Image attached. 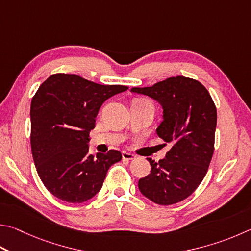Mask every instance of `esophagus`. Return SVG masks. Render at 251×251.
Masks as SVG:
<instances>
[{"label": "esophagus", "instance_id": "34e87169", "mask_svg": "<svg viewBox=\"0 0 251 251\" xmlns=\"http://www.w3.org/2000/svg\"><path fill=\"white\" fill-rule=\"evenodd\" d=\"M122 157H123V159H124V160H134V159L136 158L135 154L129 153V152H127V151H123L122 152Z\"/></svg>", "mask_w": 251, "mask_h": 251}]
</instances>
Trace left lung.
<instances>
[{"instance_id": "obj_1", "label": "left lung", "mask_w": 251, "mask_h": 251, "mask_svg": "<svg viewBox=\"0 0 251 251\" xmlns=\"http://www.w3.org/2000/svg\"><path fill=\"white\" fill-rule=\"evenodd\" d=\"M131 92L161 104L163 121L157 134L171 144L165 159L148 158L151 172L138 181L140 192L159 205L183 201L198 189L212 160L217 121L213 99L201 82L182 75Z\"/></svg>"}]
</instances>
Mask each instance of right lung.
Segmentation results:
<instances>
[{"mask_svg": "<svg viewBox=\"0 0 251 251\" xmlns=\"http://www.w3.org/2000/svg\"><path fill=\"white\" fill-rule=\"evenodd\" d=\"M128 86L103 85L76 75L56 74L43 82L30 104L31 153L50 193L69 203L92 199L122 153L89 152L90 131L102 104Z\"/></svg>", "mask_w": 251, "mask_h": 251, "instance_id": "add662e5", "label": "right lung"}]
</instances>
